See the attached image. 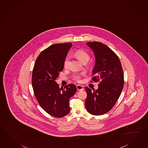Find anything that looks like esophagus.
<instances>
[{"label": "esophagus", "mask_w": 148, "mask_h": 148, "mask_svg": "<svg viewBox=\"0 0 148 148\" xmlns=\"http://www.w3.org/2000/svg\"><path fill=\"white\" fill-rule=\"evenodd\" d=\"M77 89L78 90H84V88L82 86L80 85H77Z\"/></svg>", "instance_id": "34e87169"}]
</instances>
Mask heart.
<instances>
[{
    "mask_svg": "<svg viewBox=\"0 0 148 148\" xmlns=\"http://www.w3.org/2000/svg\"><path fill=\"white\" fill-rule=\"evenodd\" d=\"M75 56L80 62H82L83 63H87L89 61L90 59V55H89V54L83 49H78L75 52ZM70 60V56L69 55L66 56L64 59V63H63L64 66L65 68H66L68 66ZM80 78H81V76L79 75L76 74L73 76V79L76 82H79Z\"/></svg>",
    "mask_w": 148,
    "mask_h": 148,
    "instance_id": "1",
    "label": "heart"
}]
</instances>
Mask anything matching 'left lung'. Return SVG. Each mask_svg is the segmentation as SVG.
<instances>
[{
	"label": "left lung",
	"instance_id": "obj_1",
	"mask_svg": "<svg viewBox=\"0 0 148 148\" xmlns=\"http://www.w3.org/2000/svg\"><path fill=\"white\" fill-rule=\"evenodd\" d=\"M95 57L92 81L100 82L98 89L92 92L86 87V110L95 116L102 115L114 107L124 87L123 70L117 54L108 46L98 41L88 42Z\"/></svg>",
	"mask_w": 148,
	"mask_h": 148
}]
</instances>
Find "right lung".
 <instances>
[{
  "instance_id": "1",
  "label": "right lung",
  "mask_w": 148,
  "mask_h": 148,
  "mask_svg": "<svg viewBox=\"0 0 148 148\" xmlns=\"http://www.w3.org/2000/svg\"><path fill=\"white\" fill-rule=\"evenodd\" d=\"M72 45L56 44L45 49L38 55L32 71V86L38 103L47 113L57 118L69 114V100L77 90L72 84L60 88L55 82Z\"/></svg>"
}]
</instances>
